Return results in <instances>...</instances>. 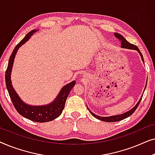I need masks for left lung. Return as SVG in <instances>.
Listing matches in <instances>:
<instances>
[{
	"instance_id": "left-lung-1",
	"label": "left lung",
	"mask_w": 155,
	"mask_h": 155,
	"mask_svg": "<svg viewBox=\"0 0 155 155\" xmlns=\"http://www.w3.org/2000/svg\"><path fill=\"white\" fill-rule=\"evenodd\" d=\"M114 35H115V37L117 38V39H119V41H120V44H121V46H120V47L121 48H128V49H133V50H135L137 51V52L139 53V54L141 56V58H142V61L144 62V60H143V55H142L140 51L139 50V48L137 47L136 46L133 45V44L129 43V42L127 41V40L125 39V38L123 37L121 35H120V34L118 33H114ZM146 88V85H145V90ZM144 90V91H145ZM143 94H142V96L140 97V100L138 101V102L136 104V105L133 108V109H131L130 111H126L125 112V113L122 114H119V115H115V116H107V117H104V116H98V115H96V114H94V113H92V111H90V109H89V108L87 107V109L89 110V111L90 112V114H92V115L94 116V118H97V119L99 120H102V121H105V122H116V121H119V120H124L125 118H128V116H130V115H132V114L134 113V111L136 110V109L138 107L140 102L141 99H142V97H143Z\"/></svg>"
}]
</instances>
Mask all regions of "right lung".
Segmentation results:
<instances>
[{
	"instance_id": "obj_1",
	"label": "right lung",
	"mask_w": 155,
	"mask_h": 155,
	"mask_svg": "<svg viewBox=\"0 0 155 155\" xmlns=\"http://www.w3.org/2000/svg\"><path fill=\"white\" fill-rule=\"evenodd\" d=\"M37 31V29H33L29 31L25 36L24 39L21 40L20 43L14 48L13 51L10 57L8 68L5 72V83L12 102L17 111L20 115L27 119L32 120V121L45 123L51 121L61 115L65 107V101L68 97L69 93L75 84V81L74 80V81L67 84L66 85L63 86L54 100L48 104L42 106L29 105L24 102L19 97L18 93L16 92V91L12 87L11 82V72L12 66H13L15 57L16 56L19 48L26 43V41H28L31 36H32L33 34Z\"/></svg>"
}]
</instances>
